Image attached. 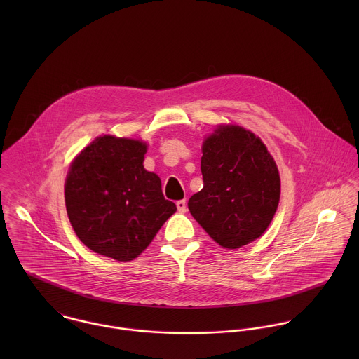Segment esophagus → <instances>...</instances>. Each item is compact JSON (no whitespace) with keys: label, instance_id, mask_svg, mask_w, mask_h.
<instances>
[{"label":"esophagus","instance_id":"obj_1","mask_svg":"<svg viewBox=\"0 0 359 359\" xmlns=\"http://www.w3.org/2000/svg\"><path fill=\"white\" fill-rule=\"evenodd\" d=\"M177 208H178V211H180L181 214L187 212V210H188L187 202H185V201H178V202H177Z\"/></svg>","mask_w":359,"mask_h":359}]
</instances>
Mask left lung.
Returning <instances> with one entry per match:
<instances>
[{
	"label": "left lung",
	"mask_w": 359,
	"mask_h": 359,
	"mask_svg": "<svg viewBox=\"0 0 359 359\" xmlns=\"http://www.w3.org/2000/svg\"><path fill=\"white\" fill-rule=\"evenodd\" d=\"M203 189L188 208L225 249H239L269 226L280 196L276 163L262 141L239 126H219L202 147Z\"/></svg>",
	"instance_id": "8db88e82"
}]
</instances>
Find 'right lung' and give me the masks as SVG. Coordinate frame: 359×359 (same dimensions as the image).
Returning <instances> with one entry per match:
<instances>
[{"label":"right lung","mask_w":359,"mask_h":359,"mask_svg":"<svg viewBox=\"0 0 359 359\" xmlns=\"http://www.w3.org/2000/svg\"><path fill=\"white\" fill-rule=\"evenodd\" d=\"M145 154V142L103 135L70 165L67 217L79 239L101 256L137 258L177 211L164 199L160 178L144 168Z\"/></svg>","instance_id":"right-lung-1"}]
</instances>
